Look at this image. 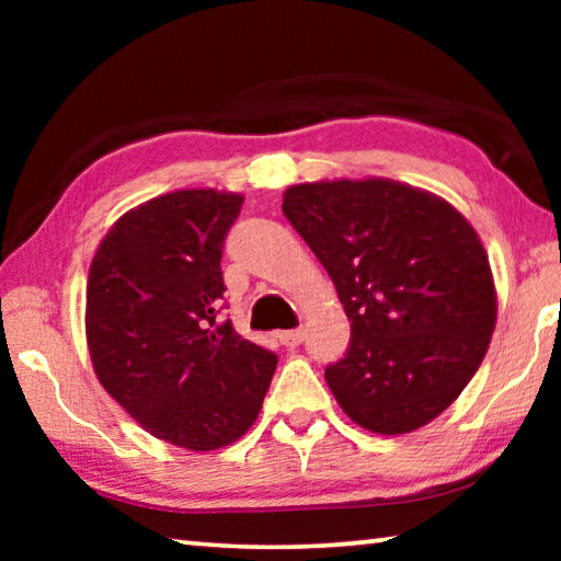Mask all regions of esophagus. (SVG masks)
Segmentation results:
<instances>
[{"instance_id": "34e87169", "label": "esophagus", "mask_w": 561, "mask_h": 561, "mask_svg": "<svg viewBox=\"0 0 561 561\" xmlns=\"http://www.w3.org/2000/svg\"><path fill=\"white\" fill-rule=\"evenodd\" d=\"M279 341H282V346H287V348H297L301 341H304V329H291V331H282L279 334Z\"/></svg>"}]
</instances>
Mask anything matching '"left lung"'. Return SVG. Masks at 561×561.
Segmentation results:
<instances>
[{"instance_id": "8db88e82", "label": "left lung", "mask_w": 561, "mask_h": 561, "mask_svg": "<svg viewBox=\"0 0 561 561\" xmlns=\"http://www.w3.org/2000/svg\"><path fill=\"white\" fill-rule=\"evenodd\" d=\"M282 210L324 264L351 321L327 383L360 428L401 435L438 417L488 354L490 260L443 197L386 178L291 185Z\"/></svg>"}]
</instances>
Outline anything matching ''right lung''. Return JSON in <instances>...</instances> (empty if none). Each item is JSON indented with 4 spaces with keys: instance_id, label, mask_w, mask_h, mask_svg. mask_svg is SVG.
I'll list each match as a JSON object with an SVG mask.
<instances>
[{
    "instance_id": "1",
    "label": "right lung",
    "mask_w": 561,
    "mask_h": 561,
    "mask_svg": "<svg viewBox=\"0 0 561 561\" xmlns=\"http://www.w3.org/2000/svg\"><path fill=\"white\" fill-rule=\"evenodd\" d=\"M244 197L175 190L118 217L93 254L87 341L93 371L136 423L207 453L250 431L277 356L217 321L222 244Z\"/></svg>"
}]
</instances>
